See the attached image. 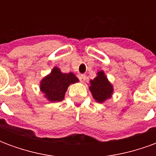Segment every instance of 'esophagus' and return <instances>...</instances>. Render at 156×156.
Returning a JSON list of instances; mask_svg holds the SVG:
<instances>
[{
  "instance_id": "1",
  "label": "esophagus",
  "mask_w": 156,
  "mask_h": 156,
  "mask_svg": "<svg viewBox=\"0 0 156 156\" xmlns=\"http://www.w3.org/2000/svg\"><path fill=\"white\" fill-rule=\"evenodd\" d=\"M78 78H79L80 81L83 83L85 81V79H86V76L84 74H79L78 75Z\"/></svg>"
}]
</instances>
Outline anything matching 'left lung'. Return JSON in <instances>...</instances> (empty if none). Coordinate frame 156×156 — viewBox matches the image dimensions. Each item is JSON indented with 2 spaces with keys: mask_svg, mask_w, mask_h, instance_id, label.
<instances>
[{
  "mask_svg": "<svg viewBox=\"0 0 156 156\" xmlns=\"http://www.w3.org/2000/svg\"><path fill=\"white\" fill-rule=\"evenodd\" d=\"M89 89L94 98L98 103H103L111 98L114 92L113 85L109 83L104 71L98 72L97 77L90 80Z\"/></svg>",
  "mask_w": 156,
  "mask_h": 156,
  "instance_id": "8db88e82",
  "label": "left lung"
}]
</instances>
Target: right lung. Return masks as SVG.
Returning a JSON list of instances; mask_svg holds the SVG:
<instances>
[{
  "label": "right lung",
  "instance_id": "add662e5",
  "mask_svg": "<svg viewBox=\"0 0 156 156\" xmlns=\"http://www.w3.org/2000/svg\"><path fill=\"white\" fill-rule=\"evenodd\" d=\"M78 81V78L73 73H62L59 68L54 67L48 76L42 78L40 89L48 100L60 102L63 100L68 86Z\"/></svg>",
  "mask_w": 156,
  "mask_h": 156
}]
</instances>
